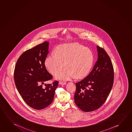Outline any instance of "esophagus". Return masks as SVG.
<instances>
[{"label": "esophagus", "instance_id": "34e87169", "mask_svg": "<svg viewBox=\"0 0 132 132\" xmlns=\"http://www.w3.org/2000/svg\"><path fill=\"white\" fill-rule=\"evenodd\" d=\"M59 84H60V85H65L66 83L65 82H62V81H60L59 82Z\"/></svg>", "mask_w": 132, "mask_h": 132}]
</instances>
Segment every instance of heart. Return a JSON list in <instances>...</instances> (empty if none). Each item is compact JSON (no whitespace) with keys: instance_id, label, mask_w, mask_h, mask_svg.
I'll list each match as a JSON object with an SVG mask.
<instances>
[{"instance_id":"obj_1","label":"heart","mask_w":132,"mask_h":132,"mask_svg":"<svg viewBox=\"0 0 132 132\" xmlns=\"http://www.w3.org/2000/svg\"><path fill=\"white\" fill-rule=\"evenodd\" d=\"M93 53L87 47L78 43L60 45L45 60L46 67L55 75L65 66L67 68L56 75L57 79L69 80L75 77L82 79L91 71L93 65Z\"/></svg>"}]
</instances>
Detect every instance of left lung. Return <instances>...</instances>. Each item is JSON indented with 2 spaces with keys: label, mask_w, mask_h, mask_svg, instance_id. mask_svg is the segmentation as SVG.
<instances>
[{
  "label": "left lung",
  "mask_w": 132,
  "mask_h": 132,
  "mask_svg": "<svg viewBox=\"0 0 132 132\" xmlns=\"http://www.w3.org/2000/svg\"><path fill=\"white\" fill-rule=\"evenodd\" d=\"M97 61L88 75L75 83V102L84 112H92L105 102L112 90L114 69L109 55L103 48L97 46Z\"/></svg>",
  "instance_id": "8db88e82"
}]
</instances>
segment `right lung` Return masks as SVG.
Here are the masks:
<instances>
[{
    "label": "right lung",
    "mask_w": 132,
    "mask_h": 132,
    "mask_svg": "<svg viewBox=\"0 0 132 132\" xmlns=\"http://www.w3.org/2000/svg\"><path fill=\"white\" fill-rule=\"evenodd\" d=\"M49 43L45 42L23 53L14 68L16 88L24 102L36 110L47 108L53 102L59 81L45 84L53 78L45 62L48 53Z\"/></svg>",
    "instance_id": "obj_1"
}]
</instances>
